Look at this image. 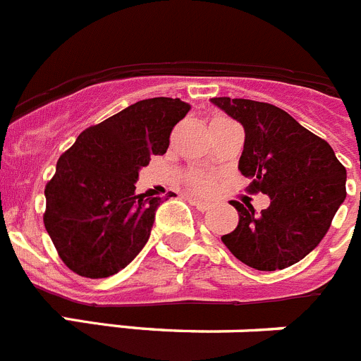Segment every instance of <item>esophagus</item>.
I'll return each mask as SVG.
<instances>
[{
  "instance_id": "esophagus-1",
  "label": "esophagus",
  "mask_w": 361,
  "mask_h": 361,
  "mask_svg": "<svg viewBox=\"0 0 361 361\" xmlns=\"http://www.w3.org/2000/svg\"><path fill=\"white\" fill-rule=\"evenodd\" d=\"M188 200H190L193 206H197V209H200V212H208V209L213 208L212 202H208V200H200L197 199V197H188Z\"/></svg>"
}]
</instances>
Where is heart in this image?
<instances>
[{
	"label": "heart",
	"instance_id": "1",
	"mask_svg": "<svg viewBox=\"0 0 361 361\" xmlns=\"http://www.w3.org/2000/svg\"><path fill=\"white\" fill-rule=\"evenodd\" d=\"M191 186L193 188H197V190H202V191H206V190H209V188H212V178L208 177V175H195V177L191 178Z\"/></svg>",
	"mask_w": 361,
	"mask_h": 361
}]
</instances>
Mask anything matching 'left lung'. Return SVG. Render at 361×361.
I'll return each instance as SVG.
<instances>
[{
  "mask_svg": "<svg viewBox=\"0 0 361 361\" xmlns=\"http://www.w3.org/2000/svg\"><path fill=\"white\" fill-rule=\"evenodd\" d=\"M212 103L242 124L245 141L238 170L253 178L251 190L271 200L260 213L233 200L238 226L222 242L258 271L300 262L320 244L345 200V168L324 139L282 108L251 99L215 97Z\"/></svg>",
  "mask_w": 361,
  "mask_h": 361,
  "instance_id": "obj_1",
  "label": "left lung"
}]
</instances>
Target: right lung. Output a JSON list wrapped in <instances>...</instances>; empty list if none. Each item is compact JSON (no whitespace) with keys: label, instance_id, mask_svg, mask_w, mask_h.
I'll use <instances>...</instances> for the list:
<instances>
[{"label":"right lung","instance_id":"add662e5","mask_svg":"<svg viewBox=\"0 0 361 361\" xmlns=\"http://www.w3.org/2000/svg\"><path fill=\"white\" fill-rule=\"evenodd\" d=\"M188 110L180 99H142L86 128L59 157L43 220L68 269L106 279L141 253L162 200L137 195L139 171L166 153Z\"/></svg>","mask_w":361,"mask_h":361}]
</instances>
